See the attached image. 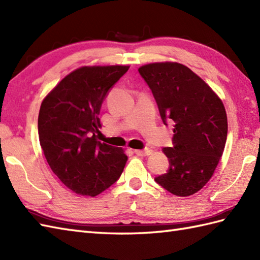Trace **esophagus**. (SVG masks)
Wrapping results in <instances>:
<instances>
[{
  "label": "esophagus",
  "instance_id": "1",
  "mask_svg": "<svg viewBox=\"0 0 260 260\" xmlns=\"http://www.w3.org/2000/svg\"><path fill=\"white\" fill-rule=\"evenodd\" d=\"M134 152L136 155H139V156H147L152 153V150L151 148H145V150H135Z\"/></svg>",
  "mask_w": 260,
  "mask_h": 260
}]
</instances>
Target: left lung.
<instances>
[{"label":"left lung","instance_id":"1","mask_svg":"<svg viewBox=\"0 0 260 260\" xmlns=\"http://www.w3.org/2000/svg\"><path fill=\"white\" fill-rule=\"evenodd\" d=\"M139 73L152 90L163 123H174L173 146L163 148L169 170L154 180L174 196L194 194L211 179L222 156L228 133L223 104L181 63H150Z\"/></svg>","mask_w":260,"mask_h":260}]
</instances>
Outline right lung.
I'll list each match as a JSON object with an SVG mask.
<instances>
[{"instance_id":"1","label":"right lung","mask_w":260,"mask_h":260,"mask_svg":"<svg viewBox=\"0 0 260 260\" xmlns=\"http://www.w3.org/2000/svg\"><path fill=\"white\" fill-rule=\"evenodd\" d=\"M128 66L82 67L66 76L42 102L38 118L40 145L49 167L77 194L96 197L123 173L120 147L96 139L101 108Z\"/></svg>"}]
</instances>
